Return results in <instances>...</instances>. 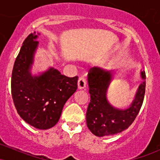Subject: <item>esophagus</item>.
I'll return each instance as SVG.
<instances>
[{
  "label": "esophagus",
  "mask_w": 160,
  "mask_h": 160,
  "mask_svg": "<svg viewBox=\"0 0 160 160\" xmlns=\"http://www.w3.org/2000/svg\"><path fill=\"white\" fill-rule=\"evenodd\" d=\"M86 86V79L84 78H80L78 79V89H84Z\"/></svg>",
  "instance_id": "obj_1"
}]
</instances>
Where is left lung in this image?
Segmentation results:
<instances>
[{
    "label": "left lung",
    "instance_id": "left-lung-1",
    "mask_svg": "<svg viewBox=\"0 0 160 160\" xmlns=\"http://www.w3.org/2000/svg\"><path fill=\"white\" fill-rule=\"evenodd\" d=\"M141 74L145 80L144 71H141ZM111 79L110 71L98 67L92 68L88 73L90 102L86 111V124L91 132L98 137L120 133L128 128L136 118L144 101L145 80L139 86L135 100L129 108L124 110L113 108L106 98Z\"/></svg>",
    "mask_w": 160,
    "mask_h": 160
}]
</instances>
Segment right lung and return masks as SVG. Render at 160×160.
<instances>
[{"instance_id": "1", "label": "right lung", "mask_w": 160, "mask_h": 160, "mask_svg": "<svg viewBox=\"0 0 160 160\" xmlns=\"http://www.w3.org/2000/svg\"><path fill=\"white\" fill-rule=\"evenodd\" d=\"M37 38L32 33L24 40L12 69L11 92L16 111L27 123L48 129L58 122L65 102L76 92L78 77L68 78L52 68L32 76Z\"/></svg>"}]
</instances>
